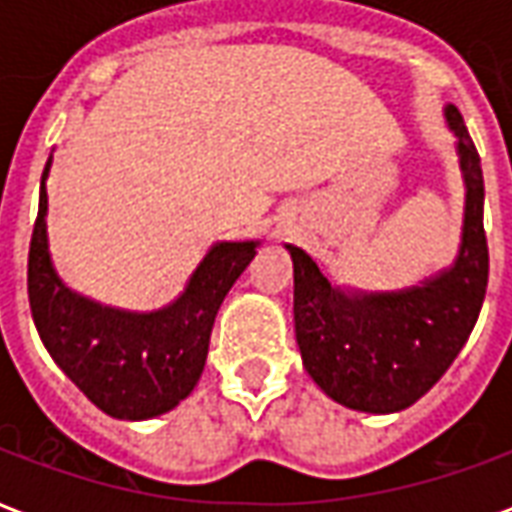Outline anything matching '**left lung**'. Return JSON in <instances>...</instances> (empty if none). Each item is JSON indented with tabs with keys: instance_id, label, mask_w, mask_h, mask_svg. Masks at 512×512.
<instances>
[{
	"instance_id": "left-lung-1",
	"label": "left lung",
	"mask_w": 512,
	"mask_h": 512,
	"mask_svg": "<svg viewBox=\"0 0 512 512\" xmlns=\"http://www.w3.org/2000/svg\"><path fill=\"white\" fill-rule=\"evenodd\" d=\"M458 145L466 205L458 257L422 285L397 293L332 288L304 249L293 257V321L304 370L356 411H403L436 384L469 340L488 285L483 169L455 106L444 109Z\"/></svg>"
}]
</instances>
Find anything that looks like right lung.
<instances>
[{"label":"right lung","instance_id":"obj_1","mask_svg":"<svg viewBox=\"0 0 512 512\" xmlns=\"http://www.w3.org/2000/svg\"><path fill=\"white\" fill-rule=\"evenodd\" d=\"M29 244V307L43 345L65 376L104 414L150 419L175 408L197 386L211 329L227 290L257 255V241L208 249L178 301L147 315L101 307L62 285L49 252V194Z\"/></svg>","mask_w":512,"mask_h":512}]
</instances>
